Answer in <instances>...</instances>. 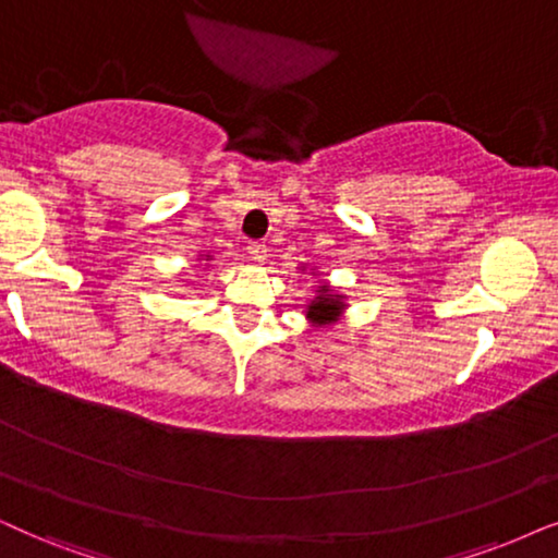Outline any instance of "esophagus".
<instances>
[{
    "label": "esophagus",
    "instance_id": "esophagus-1",
    "mask_svg": "<svg viewBox=\"0 0 558 558\" xmlns=\"http://www.w3.org/2000/svg\"><path fill=\"white\" fill-rule=\"evenodd\" d=\"M248 253H251L253 262H264L266 253H269V248H266L264 241H253V243H248Z\"/></svg>",
    "mask_w": 558,
    "mask_h": 558
}]
</instances>
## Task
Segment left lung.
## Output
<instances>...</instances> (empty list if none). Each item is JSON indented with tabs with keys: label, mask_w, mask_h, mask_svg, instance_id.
<instances>
[{
	"label": "left lung",
	"mask_w": 558,
	"mask_h": 558,
	"mask_svg": "<svg viewBox=\"0 0 558 558\" xmlns=\"http://www.w3.org/2000/svg\"><path fill=\"white\" fill-rule=\"evenodd\" d=\"M338 300H341V294H330L328 289H320V296L310 302L307 317H313V320L320 325L332 323L338 317V313L343 310V302H338Z\"/></svg>",
	"instance_id": "1"
}]
</instances>
